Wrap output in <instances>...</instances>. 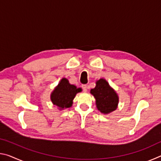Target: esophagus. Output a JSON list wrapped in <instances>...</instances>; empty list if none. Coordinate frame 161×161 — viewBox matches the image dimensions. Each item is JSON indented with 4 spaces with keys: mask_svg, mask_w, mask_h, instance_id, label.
<instances>
[{
    "mask_svg": "<svg viewBox=\"0 0 161 161\" xmlns=\"http://www.w3.org/2000/svg\"><path fill=\"white\" fill-rule=\"evenodd\" d=\"M81 88H82L83 91L84 92H86L87 91V86H86V85H85V84H83V85H81Z\"/></svg>",
    "mask_w": 161,
    "mask_h": 161,
    "instance_id": "obj_1",
    "label": "esophagus"
}]
</instances>
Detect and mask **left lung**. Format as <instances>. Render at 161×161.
Segmentation results:
<instances>
[{"instance_id":"1","label":"left lung","mask_w":161,"mask_h":161,"mask_svg":"<svg viewBox=\"0 0 161 161\" xmlns=\"http://www.w3.org/2000/svg\"><path fill=\"white\" fill-rule=\"evenodd\" d=\"M90 93L96 99V105L100 112L107 114L115 111L119 103V97L104 79H100L96 82V86L92 89Z\"/></svg>"}]
</instances>
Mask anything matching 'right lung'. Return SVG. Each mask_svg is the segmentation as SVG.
Instances as JSON below:
<instances>
[{"mask_svg":"<svg viewBox=\"0 0 161 161\" xmlns=\"http://www.w3.org/2000/svg\"><path fill=\"white\" fill-rule=\"evenodd\" d=\"M81 92V88L70 84L66 78H62L53 92L50 99L54 105L59 107V110L69 108L72 106L73 99L76 94Z\"/></svg>","mask_w":161,"mask_h":161,"instance_id":"1","label":"right lung"}]
</instances>
